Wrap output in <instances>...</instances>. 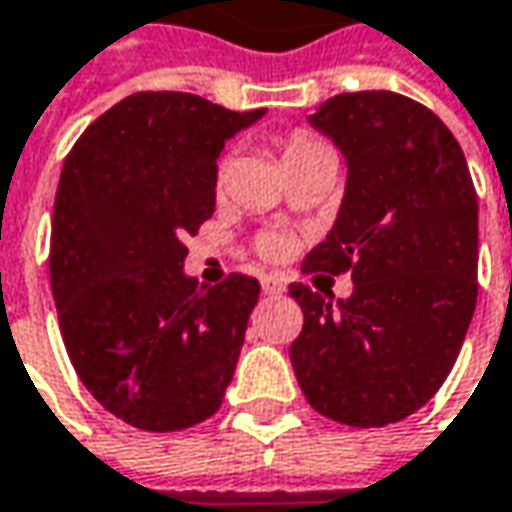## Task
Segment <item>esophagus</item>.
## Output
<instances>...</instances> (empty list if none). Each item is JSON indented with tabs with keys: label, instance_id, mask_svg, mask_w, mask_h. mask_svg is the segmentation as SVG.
<instances>
[{
	"label": "esophagus",
	"instance_id": "34e87169",
	"mask_svg": "<svg viewBox=\"0 0 512 512\" xmlns=\"http://www.w3.org/2000/svg\"><path fill=\"white\" fill-rule=\"evenodd\" d=\"M260 289H263V295H280L283 280L275 278V275H266V278H260Z\"/></svg>",
	"mask_w": 512,
	"mask_h": 512
}]
</instances>
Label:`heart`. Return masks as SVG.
Instances as JSON below:
<instances>
[{
    "label": "heart",
    "instance_id": "obj_1",
    "mask_svg": "<svg viewBox=\"0 0 512 512\" xmlns=\"http://www.w3.org/2000/svg\"><path fill=\"white\" fill-rule=\"evenodd\" d=\"M278 154L280 163L286 168V174H289L292 168L303 166L306 160L321 157V154H329V151H326V145H323L318 137H312L309 131H289V134H283L278 140ZM226 168H229V160L223 157V160L217 163V171H214V189H217V194L226 186ZM255 252L263 257V260H283V257L292 252V237L283 232L257 234Z\"/></svg>",
    "mask_w": 512,
    "mask_h": 512
}]
</instances>
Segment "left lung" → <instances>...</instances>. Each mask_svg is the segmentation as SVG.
Wrapping results in <instances>:
<instances>
[{
  "instance_id": "obj_1",
  "label": "left lung",
  "mask_w": 512,
  "mask_h": 512,
  "mask_svg": "<svg viewBox=\"0 0 512 512\" xmlns=\"http://www.w3.org/2000/svg\"><path fill=\"white\" fill-rule=\"evenodd\" d=\"M309 123L346 154V194L303 272L352 275L346 300L292 283L289 358L312 410L384 427L421 410L464 344L478 298V197L453 131L392 91L338 94Z\"/></svg>"
}]
</instances>
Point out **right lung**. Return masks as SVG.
<instances>
[{"instance_id": "1", "label": "right lung", "mask_w": 512, "mask_h": 512, "mask_svg": "<svg viewBox=\"0 0 512 512\" xmlns=\"http://www.w3.org/2000/svg\"><path fill=\"white\" fill-rule=\"evenodd\" d=\"M263 114L183 91H137L65 157L51 289L79 381L120 421L186 430L220 410L260 283L183 275L186 237L214 214L223 143Z\"/></svg>"}]
</instances>
